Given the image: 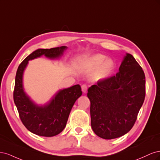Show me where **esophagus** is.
<instances>
[{
    "label": "esophagus",
    "mask_w": 160,
    "mask_h": 160,
    "mask_svg": "<svg viewBox=\"0 0 160 160\" xmlns=\"http://www.w3.org/2000/svg\"><path fill=\"white\" fill-rule=\"evenodd\" d=\"M81 90L83 92V93H86L87 91H88V86H87L86 85H83L81 86Z\"/></svg>",
    "instance_id": "esophagus-1"
}]
</instances>
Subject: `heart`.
Listing matches in <instances>:
<instances>
[{"label": "heart", "mask_w": 160, "mask_h": 160, "mask_svg": "<svg viewBox=\"0 0 160 160\" xmlns=\"http://www.w3.org/2000/svg\"><path fill=\"white\" fill-rule=\"evenodd\" d=\"M81 66L86 71L95 70L94 76L98 79H105L112 75L115 65L111 59H106L102 54H95L85 57L81 62Z\"/></svg>", "instance_id": "obj_1"}]
</instances>
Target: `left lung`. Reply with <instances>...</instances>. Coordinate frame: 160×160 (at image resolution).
I'll return each instance as SVG.
<instances>
[{
	"label": "left lung",
	"instance_id": "1",
	"mask_svg": "<svg viewBox=\"0 0 160 160\" xmlns=\"http://www.w3.org/2000/svg\"><path fill=\"white\" fill-rule=\"evenodd\" d=\"M146 96V77L135 58L126 53L115 75L88 89L91 125L98 136L111 139L131 130Z\"/></svg>",
	"mask_w": 160,
	"mask_h": 160
}]
</instances>
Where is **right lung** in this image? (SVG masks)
<instances>
[{
    "label": "right lung",
    "mask_w": 160,
    "mask_h": 160,
    "mask_svg": "<svg viewBox=\"0 0 160 160\" xmlns=\"http://www.w3.org/2000/svg\"><path fill=\"white\" fill-rule=\"evenodd\" d=\"M67 48L62 46L37 49L24 59L17 71L13 98L19 117L28 131L40 136H55L64 129L72 106L82 95L81 86L75 85L59 90L47 104L38 105L24 91L23 72L28 61L43 55L49 59H57L62 55Z\"/></svg>",
    "instance_id": "add662e5"
}]
</instances>
